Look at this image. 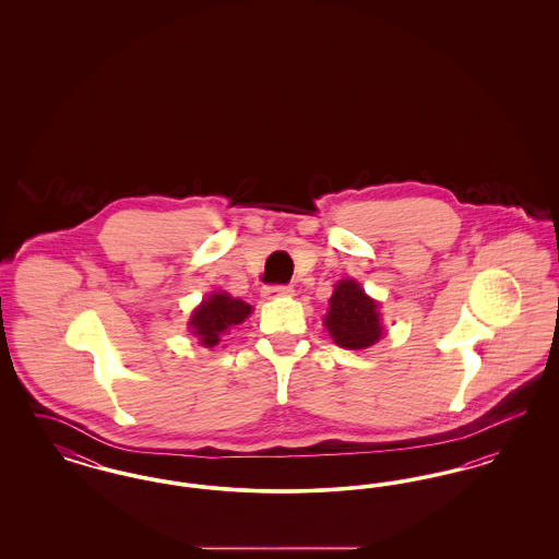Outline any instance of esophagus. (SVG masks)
Instances as JSON below:
<instances>
[{
    "mask_svg": "<svg viewBox=\"0 0 559 559\" xmlns=\"http://www.w3.org/2000/svg\"><path fill=\"white\" fill-rule=\"evenodd\" d=\"M262 295L266 297V299H276V297H289L293 295V287L289 285H267L262 289Z\"/></svg>",
    "mask_w": 559,
    "mask_h": 559,
    "instance_id": "1",
    "label": "esophagus"
}]
</instances>
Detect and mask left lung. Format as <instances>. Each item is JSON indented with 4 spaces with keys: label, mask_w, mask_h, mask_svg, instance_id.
I'll use <instances>...</instances> for the list:
<instances>
[{
    "label": "left lung",
    "mask_w": 559,
    "mask_h": 559,
    "mask_svg": "<svg viewBox=\"0 0 559 559\" xmlns=\"http://www.w3.org/2000/svg\"><path fill=\"white\" fill-rule=\"evenodd\" d=\"M377 306L354 278L340 281L324 317V326L333 342L346 349H365L377 344L383 335Z\"/></svg>",
    "instance_id": "left-lung-1"
}]
</instances>
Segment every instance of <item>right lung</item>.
<instances>
[{"label":"right lung","instance_id":"1","mask_svg":"<svg viewBox=\"0 0 559 559\" xmlns=\"http://www.w3.org/2000/svg\"><path fill=\"white\" fill-rule=\"evenodd\" d=\"M253 312L249 304L235 299L228 293L213 292L201 306L192 312L188 326L194 337H199L201 346L215 347L219 344V335H224L230 326H237Z\"/></svg>","mask_w":559,"mask_h":559}]
</instances>
